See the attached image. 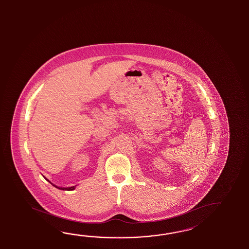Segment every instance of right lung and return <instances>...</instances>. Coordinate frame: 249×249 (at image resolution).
I'll use <instances>...</instances> for the list:
<instances>
[{
	"mask_svg": "<svg viewBox=\"0 0 249 249\" xmlns=\"http://www.w3.org/2000/svg\"><path fill=\"white\" fill-rule=\"evenodd\" d=\"M52 185H53V184H52ZM55 187H57V186H55ZM57 188L61 189V190L71 191L75 189V186H71V187H57Z\"/></svg>",
	"mask_w": 249,
	"mask_h": 249,
	"instance_id": "right-lung-1",
	"label": "right lung"
}]
</instances>
